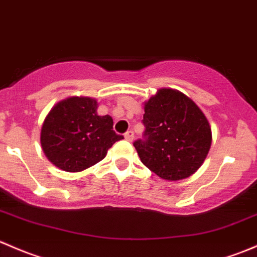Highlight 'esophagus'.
Instances as JSON below:
<instances>
[{"instance_id":"esophagus-1","label":"esophagus","mask_w":257,"mask_h":257,"mask_svg":"<svg viewBox=\"0 0 257 257\" xmlns=\"http://www.w3.org/2000/svg\"><path fill=\"white\" fill-rule=\"evenodd\" d=\"M124 138H125L128 142H132L134 139V132L133 131H128L125 134H124Z\"/></svg>"}]
</instances>
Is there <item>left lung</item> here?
Segmentation results:
<instances>
[{
	"label": "left lung",
	"mask_w": 257,
	"mask_h": 257,
	"mask_svg": "<svg viewBox=\"0 0 257 257\" xmlns=\"http://www.w3.org/2000/svg\"><path fill=\"white\" fill-rule=\"evenodd\" d=\"M144 110V134L133 143L142 163L165 180L191 176L210 149L206 115L192 99L170 88L151 97Z\"/></svg>",
	"instance_id": "left-lung-1"
}]
</instances>
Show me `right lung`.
Instances as JSON below:
<instances>
[{
    "label": "right lung",
    "instance_id": "add662e5",
    "mask_svg": "<svg viewBox=\"0 0 257 257\" xmlns=\"http://www.w3.org/2000/svg\"><path fill=\"white\" fill-rule=\"evenodd\" d=\"M123 136L113 131L109 115L97 114L96 99L71 97L59 102L45 118L40 143L56 167L77 172L104 159L107 150Z\"/></svg>",
    "mask_w": 257,
    "mask_h": 257
}]
</instances>
